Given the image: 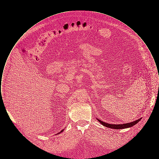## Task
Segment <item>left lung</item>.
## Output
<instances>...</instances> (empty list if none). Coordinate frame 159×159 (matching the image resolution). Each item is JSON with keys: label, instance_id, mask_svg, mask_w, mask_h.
Masks as SVG:
<instances>
[{"label": "left lung", "instance_id": "obj_1", "mask_svg": "<svg viewBox=\"0 0 159 159\" xmlns=\"http://www.w3.org/2000/svg\"><path fill=\"white\" fill-rule=\"evenodd\" d=\"M141 119L135 120V121H132V122H130V123H125V124H121V125H114V124H108V123H105L104 121H101L100 120H98L103 126L107 127V128H110L111 129H125L128 128H130V127H132L134 125H135V124H136L138 122L140 121Z\"/></svg>", "mask_w": 159, "mask_h": 159}]
</instances>
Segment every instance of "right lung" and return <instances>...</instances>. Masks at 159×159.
Listing matches in <instances>:
<instances>
[{
    "label": "right lung",
    "mask_w": 159,
    "mask_h": 159,
    "mask_svg": "<svg viewBox=\"0 0 159 159\" xmlns=\"http://www.w3.org/2000/svg\"><path fill=\"white\" fill-rule=\"evenodd\" d=\"M62 131H64V130H61V131L60 132V133H58V134H60L61 132H62Z\"/></svg>",
    "instance_id": "1"
}]
</instances>
